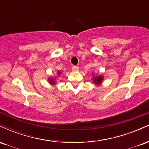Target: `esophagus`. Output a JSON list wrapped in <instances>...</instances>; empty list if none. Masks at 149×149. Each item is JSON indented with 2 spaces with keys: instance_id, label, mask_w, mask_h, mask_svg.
<instances>
[{
  "instance_id": "obj_1",
  "label": "esophagus",
  "mask_w": 149,
  "mask_h": 149,
  "mask_svg": "<svg viewBox=\"0 0 149 149\" xmlns=\"http://www.w3.org/2000/svg\"><path fill=\"white\" fill-rule=\"evenodd\" d=\"M78 69H79L78 66H76V65H73V66H72V70H73V71H78Z\"/></svg>"
}]
</instances>
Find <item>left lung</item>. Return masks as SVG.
Instances as JSON below:
<instances>
[{
    "mask_svg": "<svg viewBox=\"0 0 149 149\" xmlns=\"http://www.w3.org/2000/svg\"><path fill=\"white\" fill-rule=\"evenodd\" d=\"M102 76H98L97 77V78H94V82H95V83H100L101 82H102Z\"/></svg>",
    "mask_w": 149,
    "mask_h": 149,
    "instance_id": "8db88e82",
    "label": "left lung"
}]
</instances>
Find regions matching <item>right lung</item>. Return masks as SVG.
<instances>
[{"label": "right lung", "instance_id": "1", "mask_svg": "<svg viewBox=\"0 0 149 149\" xmlns=\"http://www.w3.org/2000/svg\"><path fill=\"white\" fill-rule=\"evenodd\" d=\"M49 82H50L51 83H54V81L53 80H49Z\"/></svg>", "mask_w": 149, "mask_h": 149}]
</instances>
